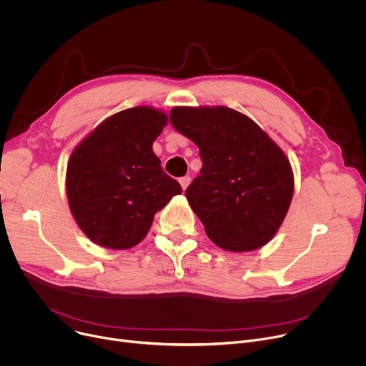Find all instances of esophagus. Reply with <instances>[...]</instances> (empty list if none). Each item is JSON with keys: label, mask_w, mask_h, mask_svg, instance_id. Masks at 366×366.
Here are the masks:
<instances>
[{"label": "esophagus", "mask_w": 366, "mask_h": 366, "mask_svg": "<svg viewBox=\"0 0 366 366\" xmlns=\"http://www.w3.org/2000/svg\"><path fill=\"white\" fill-rule=\"evenodd\" d=\"M189 182H191V178H189V177H182V178H179V184H181V187H182L184 191L187 189V187L189 185Z\"/></svg>", "instance_id": "esophagus-1"}]
</instances>
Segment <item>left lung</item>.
<instances>
[{"label": "left lung", "instance_id": "8db88e82", "mask_svg": "<svg viewBox=\"0 0 366 366\" xmlns=\"http://www.w3.org/2000/svg\"><path fill=\"white\" fill-rule=\"evenodd\" d=\"M172 126L192 140L202 161L185 195L207 236L229 252L267 244L294 194L282 149L247 116L224 107H174Z\"/></svg>", "mask_w": 366, "mask_h": 366}]
</instances>
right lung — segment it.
I'll return each mask as SVG.
<instances>
[{
	"mask_svg": "<svg viewBox=\"0 0 366 366\" xmlns=\"http://www.w3.org/2000/svg\"><path fill=\"white\" fill-rule=\"evenodd\" d=\"M168 116L153 107L123 110L98 124L72 152L66 197L79 229L107 249H130L147 234L154 214L182 192L152 144Z\"/></svg>",
	"mask_w": 366,
	"mask_h": 366,
	"instance_id": "obj_1",
	"label": "right lung"
}]
</instances>
